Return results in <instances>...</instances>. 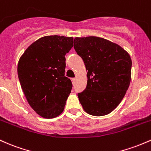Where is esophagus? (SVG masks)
I'll use <instances>...</instances> for the list:
<instances>
[{
  "mask_svg": "<svg viewBox=\"0 0 151 151\" xmlns=\"http://www.w3.org/2000/svg\"><path fill=\"white\" fill-rule=\"evenodd\" d=\"M71 81H72L73 83H74L76 82V78H73L71 79Z\"/></svg>",
  "mask_w": 151,
  "mask_h": 151,
  "instance_id": "obj_1",
  "label": "esophagus"
}]
</instances>
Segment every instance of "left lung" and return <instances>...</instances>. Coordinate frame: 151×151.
<instances>
[{
  "mask_svg": "<svg viewBox=\"0 0 151 151\" xmlns=\"http://www.w3.org/2000/svg\"><path fill=\"white\" fill-rule=\"evenodd\" d=\"M74 49L88 70L86 89L78 93L86 113L95 116L111 113L129 87L132 61L117 44L96 36L75 38Z\"/></svg>",
  "mask_w": 151,
  "mask_h": 151,
  "instance_id": "1",
  "label": "left lung"
}]
</instances>
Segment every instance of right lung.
I'll return each instance as SVG.
<instances>
[{
  "mask_svg": "<svg viewBox=\"0 0 151 151\" xmlns=\"http://www.w3.org/2000/svg\"><path fill=\"white\" fill-rule=\"evenodd\" d=\"M73 45L72 37L48 35L25 50L18 64V76L25 98L45 118L62 113L73 85L65 76V55Z\"/></svg>",
  "mask_w": 151,
  "mask_h": 151,
  "instance_id": "obj_1",
  "label": "right lung"
}]
</instances>
